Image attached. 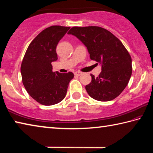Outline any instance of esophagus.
Wrapping results in <instances>:
<instances>
[{
	"instance_id": "esophagus-1",
	"label": "esophagus",
	"mask_w": 153,
	"mask_h": 153,
	"mask_svg": "<svg viewBox=\"0 0 153 153\" xmlns=\"http://www.w3.org/2000/svg\"><path fill=\"white\" fill-rule=\"evenodd\" d=\"M82 72H81V71H76L75 72V76H81V75H82Z\"/></svg>"
}]
</instances>
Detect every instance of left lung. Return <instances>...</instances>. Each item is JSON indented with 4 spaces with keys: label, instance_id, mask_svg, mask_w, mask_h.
Returning <instances> with one entry per match:
<instances>
[{
    "label": "left lung",
    "instance_id": "8db88e82",
    "mask_svg": "<svg viewBox=\"0 0 153 153\" xmlns=\"http://www.w3.org/2000/svg\"><path fill=\"white\" fill-rule=\"evenodd\" d=\"M86 46L90 57L102 64V71L86 86L88 94L99 101H109L126 88L131 76V58L122 42L107 30L98 26L73 27L68 32Z\"/></svg>",
    "mask_w": 153,
    "mask_h": 153
}]
</instances>
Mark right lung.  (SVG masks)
<instances>
[{"mask_svg": "<svg viewBox=\"0 0 153 153\" xmlns=\"http://www.w3.org/2000/svg\"><path fill=\"white\" fill-rule=\"evenodd\" d=\"M69 27L52 25L42 30L30 44L21 65L22 82L30 97L42 105H53L65 97L71 72L53 71L57 60L56 48Z\"/></svg>", "mask_w": 153, "mask_h": 153, "instance_id": "obj_1", "label": "right lung"}]
</instances>
